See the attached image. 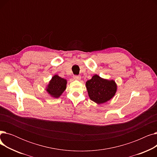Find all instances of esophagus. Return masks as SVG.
<instances>
[{"mask_svg": "<svg viewBox=\"0 0 157 157\" xmlns=\"http://www.w3.org/2000/svg\"><path fill=\"white\" fill-rule=\"evenodd\" d=\"M73 78L74 79H76V80H80L81 78L80 76H74Z\"/></svg>", "mask_w": 157, "mask_h": 157, "instance_id": "obj_1", "label": "esophagus"}]
</instances>
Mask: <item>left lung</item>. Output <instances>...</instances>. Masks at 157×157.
Returning a JSON list of instances; mask_svg holds the SVG:
<instances>
[{
  "label": "left lung",
  "mask_w": 157,
  "mask_h": 157,
  "mask_svg": "<svg viewBox=\"0 0 157 157\" xmlns=\"http://www.w3.org/2000/svg\"><path fill=\"white\" fill-rule=\"evenodd\" d=\"M86 87L90 98L97 104L110 101L117 90V85L114 80L102 78L97 74L86 82Z\"/></svg>",
  "instance_id": "left-lung-1"
}]
</instances>
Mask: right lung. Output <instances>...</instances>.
<instances>
[{
  "mask_svg": "<svg viewBox=\"0 0 157 157\" xmlns=\"http://www.w3.org/2000/svg\"><path fill=\"white\" fill-rule=\"evenodd\" d=\"M67 80L62 78L57 74L53 76L49 81L46 90L48 94L53 98H59L63 94L67 86Z\"/></svg>",
  "mask_w": 157,
  "mask_h": 157,
  "instance_id": "right-lung-1",
  "label": "right lung"
}]
</instances>
